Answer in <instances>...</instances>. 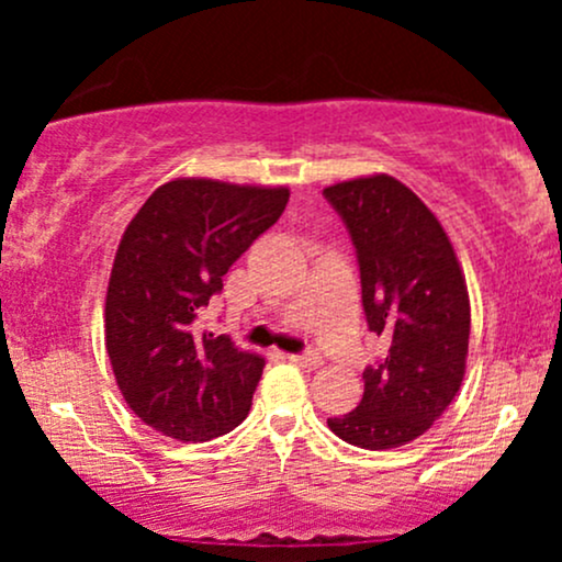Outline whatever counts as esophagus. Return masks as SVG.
<instances>
[{
    "instance_id": "34e87169",
    "label": "esophagus",
    "mask_w": 562,
    "mask_h": 562,
    "mask_svg": "<svg viewBox=\"0 0 562 562\" xmlns=\"http://www.w3.org/2000/svg\"><path fill=\"white\" fill-rule=\"evenodd\" d=\"M290 362L299 364V367H306V370H317V367L322 364V357L319 353L308 351V353H290Z\"/></svg>"
}]
</instances>
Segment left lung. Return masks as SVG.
<instances>
[{
  "mask_svg": "<svg viewBox=\"0 0 562 562\" xmlns=\"http://www.w3.org/2000/svg\"><path fill=\"white\" fill-rule=\"evenodd\" d=\"M325 198L357 248L367 325L389 340L383 362L362 372L357 409L327 425L353 447H404L443 415L465 378V274L434 211L389 173L330 184Z\"/></svg>",
  "mask_w": 562,
  "mask_h": 562,
  "instance_id": "obj_1",
  "label": "left lung"
}]
</instances>
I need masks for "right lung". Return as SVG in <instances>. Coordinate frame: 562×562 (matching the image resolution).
Wrapping results in <instances>:
<instances>
[{"mask_svg":"<svg viewBox=\"0 0 562 562\" xmlns=\"http://www.w3.org/2000/svg\"><path fill=\"white\" fill-rule=\"evenodd\" d=\"M288 198V187L179 177L128 222L108 282L105 348L128 409L158 434L211 441L248 417L263 359L192 322Z\"/></svg>","mask_w":562,"mask_h":562,"instance_id":"right-lung-1","label":"right lung"}]
</instances>
